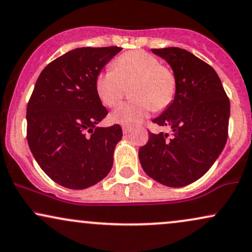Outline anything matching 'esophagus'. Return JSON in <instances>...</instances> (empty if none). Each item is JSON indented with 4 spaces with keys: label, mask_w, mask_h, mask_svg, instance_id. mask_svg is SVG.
<instances>
[{
    "label": "esophagus",
    "mask_w": 252,
    "mask_h": 252,
    "mask_svg": "<svg viewBox=\"0 0 252 252\" xmlns=\"http://www.w3.org/2000/svg\"><path fill=\"white\" fill-rule=\"evenodd\" d=\"M123 132H124V134H125V135H128L129 133L132 132V129L129 128V127H127V126H123Z\"/></svg>",
    "instance_id": "esophagus-1"
}]
</instances>
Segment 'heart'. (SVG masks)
<instances>
[{
	"instance_id": "obj_1",
	"label": "heart",
	"mask_w": 252,
	"mask_h": 252,
	"mask_svg": "<svg viewBox=\"0 0 252 252\" xmlns=\"http://www.w3.org/2000/svg\"><path fill=\"white\" fill-rule=\"evenodd\" d=\"M134 82L131 90L134 100L125 102L111 114L113 123L127 127L141 124L152 111L163 110L172 102L176 91L174 74L161 66L154 56L142 50L121 55L110 69L95 78V92L102 104L114 107L123 97L124 85Z\"/></svg>"
}]
</instances>
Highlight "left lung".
<instances>
[{
	"label": "left lung",
	"mask_w": 252,
	"mask_h": 252,
	"mask_svg": "<svg viewBox=\"0 0 252 252\" xmlns=\"http://www.w3.org/2000/svg\"><path fill=\"white\" fill-rule=\"evenodd\" d=\"M172 67L176 91L153 123L170 128L150 133L139 150L142 168L168 187L190 185L206 174L222 153L228 138L230 102L215 70L180 48L152 49Z\"/></svg>",
	"instance_id": "8db88e82"
}]
</instances>
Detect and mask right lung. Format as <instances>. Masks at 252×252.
I'll use <instances>...</instances> for the list:
<instances>
[{"mask_svg":"<svg viewBox=\"0 0 252 252\" xmlns=\"http://www.w3.org/2000/svg\"><path fill=\"white\" fill-rule=\"evenodd\" d=\"M121 51L118 46L77 48L46 65L27 107L28 144L46 175L70 189L101 181L123 138L119 125L98 126L107 116L95 78Z\"/></svg>","mask_w":252,"mask_h":252,"instance_id":"1","label":"right lung"}]
</instances>
